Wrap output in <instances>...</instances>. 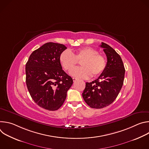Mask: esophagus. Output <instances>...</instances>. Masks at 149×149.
Listing matches in <instances>:
<instances>
[{"label": "esophagus", "instance_id": "1", "mask_svg": "<svg viewBox=\"0 0 149 149\" xmlns=\"http://www.w3.org/2000/svg\"><path fill=\"white\" fill-rule=\"evenodd\" d=\"M72 79H73V81L75 82V81H76L77 80V78H75V77H73V78H72Z\"/></svg>", "mask_w": 149, "mask_h": 149}]
</instances>
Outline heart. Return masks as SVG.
Here are the masks:
<instances>
[{
  "instance_id": "1",
  "label": "heart",
  "mask_w": 149,
  "mask_h": 149,
  "mask_svg": "<svg viewBox=\"0 0 149 149\" xmlns=\"http://www.w3.org/2000/svg\"><path fill=\"white\" fill-rule=\"evenodd\" d=\"M78 61H82V67L71 71L70 74L78 78L88 79L91 75L93 77H97L103 72L106 67L105 57L91 47L79 48L74 54L69 50H65L59 55L61 65L67 71L73 69Z\"/></svg>"
}]
</instances>
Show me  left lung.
<instances>
[{"label":"left lung","instance_id":"8db88e82","mask_svg":"<svg viewBox=\"0 0 149 149\" xmlns=\"http://www.w3.org/2000/svg\"><path fill=\"white\" fill-rule=\"evenodd\" d=\"M107 58L106 67L100 77L86 82L82 97L90 107L102 109L111 104L118 96L123 84L125 68L120 56L110 46L101 42Z\"/></svg>","mask_w":149,"mask_h":149}]
</instances>
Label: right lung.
<instances>
[{
	"mask_svg": "<svg viewBox=\"0 0 149 149\" xmlns=\"http://www.w3.org/2000/svg\"><path fill=\"white\" fill-rule=\"evenodd\" d=\"M63 44L48 42L34 51L26 63V83L29 94L39 107L49 111L64 102L72 78L62 68L60 54Z\"/></svg>",
	"mask_w": 149,
	"mask_h": 149,
	"instance_id": "obj_1",
	"label": "right lung"
}]
</instances>
